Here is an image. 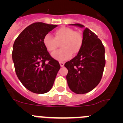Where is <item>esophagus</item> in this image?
I'll return each instance as SVG.
<instances>
[{
	"mask_svg": "<svg viewBox=\"0 0 123 123\" xmlns=\"http://www.w3.org/2000/svg\"><path fill=\"white\" fill-rule=\"evenodd\" d=\"M64 63L63 62H60V67H63L64 66Z\"/></svg>",
	"mask_w": 123,
	"mask_h": 123,
	"instance_id": "1",
	"label": "esophagus"
}]
</instances>
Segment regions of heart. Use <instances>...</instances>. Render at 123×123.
Segmentation results:
<instances>
[{
  "label": "heart",
  "mask_w": 123,
  "mask_h": 123,
  "mask_svg": "<svg viewBox=\"0 0 123 123\" xmlns=\"http://www.w3.org/2000/svg\"><path fill=\"white\" fill-rule=\"evenodd\" d=\"M62 49L53 52L52 56L60 62H63L71 58L81 50L83 44V36L79 32L74 31L68 27H62L55 32V38L50 34H47L43 38V44L48 52L56 49L58 42H61Z\"/></svg>",
  "instance_id": "heart-1"
}]
</instances>
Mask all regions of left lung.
I'll return each instance as SVG.
<instances>
[{"instance_id":"left-lung-1","label":"left lung","mask_w":123,"mask_h":123,"mask_svg":"<svg viewBox=\"0 0 123 123\" xmlns=\"http://www.w3.org/2000/svg\"><path fill=\"white\" fill-rule=\"evenodd\" d=\"M80 28V24H71ZM83 44L77 55L65 63L67 80L69 89L78 94L93 90L102 79L105 65V48L102 41L87 28L83 31Z\"/></svg>"}]
</instances>
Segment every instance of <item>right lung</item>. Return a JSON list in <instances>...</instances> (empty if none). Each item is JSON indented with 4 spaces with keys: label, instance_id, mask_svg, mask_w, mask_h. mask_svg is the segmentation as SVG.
<instances>
[{
    "label": "right lung",
    "instance_id": "1",
    "mask_svg": "<svg viewBox=\"0 0 123 123\" xmlns=\"http://www.w3.org/2000/svg\"><path fill=\"white\" fill-rule=\"evenodd\" d=\"M56 26L41 22L31 24L13 44L12 59L17 77L27 89L36 94H45L52 89L60 68L43 44L45 35Z\"/></svg>",
    "mask_w": 123,
    "mask_h": 123
}]
</instances>
